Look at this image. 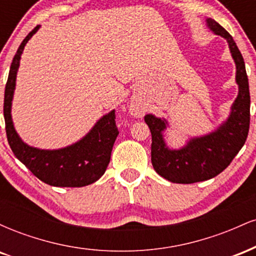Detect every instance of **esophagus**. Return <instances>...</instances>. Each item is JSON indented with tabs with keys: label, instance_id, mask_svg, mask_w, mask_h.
Listing matches in <instances>:
<instances>
[{
	"label": "esophagus",
	"instance_id": "34e87169",
	"mask_svg": "<svg viewBox=\"0 0 256 256\" xmlns=\"http://www.w3.org/2000/svg\"><path fill=\"white\" fill-rule=\"evenodd\" d=\"M130 110H131V114H134V116H140L143 113H144V110H143L142 107H140L138 104H132L130 107Z\"/></svg>",
	"mask_w": 256,
	"mask_h": 256
}]
</instances>
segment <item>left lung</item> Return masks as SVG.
<instances>
[{
    "instance_id": "1",
    "label": "left lung",
    "mask_w": 256,
    "mask_h": 256,
    "mask_svg": "<svg viewBox=\"0 0 256 256\" xmlns=\"http://www.w3.org/2000/svg\"><path fill=\"white\" fill-rule=\"evenodd\" d=\"M207 24L216 34L228 40L236 62V82L238 96L232 104L228 119L216 131L207 136L192 138L184 148L171 150L165 144L162 131L166 120L146 114L144 122L152 132V164L161 177L172 183L192 184L210 179L231 164L246 143L250 124V95L246 64L234 38L216 20L207 19Z\"/></svg>"
}]
</instances>
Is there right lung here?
<instances>
[{"instance_id":"obj_1","label":"right lung","mask_w":256,"mask_h":256,"mask_svg":"<svg viewBox=\"0 0 256 256\" xmlns=\"http://www.w3.org/2000/svg\"><path fill=\"white\" fill-rule=\"evenodd\" d=\"M32 30L18 48L10 64L4 90V114L6 134L14 155L38 179L52 186L79 188L89 185L104 176L110 161V152L119 131L116 124V110L101 118L83 140L58 150H40L25 144L14 130L10 107L16 89V71L25 44L36 34Z\"/></svg>"}]
</instances>
